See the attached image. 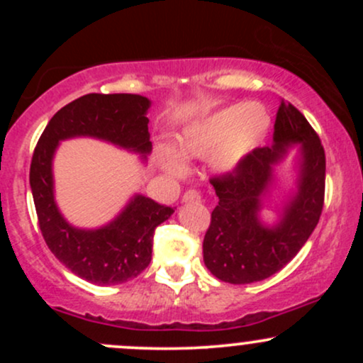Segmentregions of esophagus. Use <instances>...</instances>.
<instances>
[{"mask_svg": "<svg viewBox=\"0 0 363 363\" xmlns=\"http://www.w3.org/2000/svg\"><path fill=\"white\" fill-rule=\"evenodd\" d=\"M182 201H184V203H199V201H201V194H199L198 191L189 189V191H186L184 196H182Z\"/></svg>", "mask_w": 363, "mask_h": 363, "instance_id": "esophagus-1", "label": "esophagus"}]
</instances>
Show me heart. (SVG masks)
Instances as JSON below:
<instances>
[{
  "instance_id": "obj_1",
  "label": "heart",
  "mask_w": 363,
  "mask_h": 363,
  "mask_svg": "<svg viewBox=\"0 0 363 363\" xmlns=\"http://www.w3.org/2000/svg\"><path fill=\"white\" fill-rule=\"evenodd\" d=\"M272 126V116L259 102H239L193 121L174 136V150L186 160L210 157L216 174H232L242 165ZM158 162L170 176L182 177L186 165L169 148L158 152Z\"/></svg>"
}]
</instances>
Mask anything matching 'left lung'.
Returning <instances> with one entry per match:
<instances>
[{
  "mask_svg": "<svg viewBox=\"0 0 363 363\" xmlns=\"http://www.w3.org/2000/svg\"><path fill=\"white\" fill-rule=\"evenodd\" d=\"M299 147L298 189L274 225L260 222L262 199L274 182V165ZM326 157L318 133L290 102L281 101L272 147L256 148L232 174L211 179L218 205L203 240V259L218 280L245 285L278 273L307 242L324 205Z\"/></svg>",
  "mask_w": 363,
  "mask_h": 363,
  "instance_id": "1",
  "label": "left lung"
}]
</instances>
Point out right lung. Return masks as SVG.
<instances>
[{"instance_id":"1","label":"right lung","mask_w":363,"mask_h":363,"mask_svg":"<svg viewBox=\"0 0 363 363\" xmlns=\"http://www.w3.org/2000/svg\"><path fill=\"white\" fill-rule=\"evenodd\" d=\"M150 106L147 97L135 94L83 95L52 116L32 155L30 187L45 244L69 272L95 285H118L138 277L152 261L155 228L170 218L174 208L135 194L109 223L73 227L54 199V153L61 141L89 136L138 153L145 162L152 152Z\"/></svg>"}]
</instances>
